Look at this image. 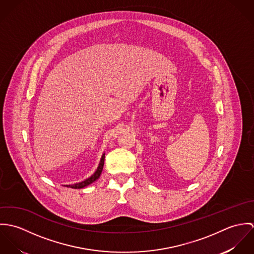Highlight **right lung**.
<instances>
[{"label":"right lung","mask_w":254,"mask_h":254,"mask_svg":"<svg viewBox=\"0 0 254 254\" xmlns=\"http://www.w3.org/2000/svg\"><path fill=\"white\" fill-rule=\"evenodd\" d=\"M104 163H105V154H103L102 158H101V161H100V164L96 170V172L91 176L89 177L88 179L84 180V181L80 182V183H76V184H73V185H66L65 187L67 188H72V189H82V188H85L87 186H89L90 184L94 183L96 180H98L102 174V171H103V167H104Z\"/></svg>","instance_id":"1"}]
</instances>
